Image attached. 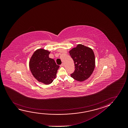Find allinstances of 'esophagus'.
<instances>
[{
  "mask_svg": "<svg viewBox=\"0 0 128 128\" xmlns=\"http://www.w3.org/2000/svg\"><path fill=\"white\" fill-rule=\"evenodd\" d=\"M64 66V64L63 63H62L61 65H60V67H62Z\"/></svg>",
  "mask_w": 128,
  "mask_h": 128,
  "instance_id": "esophagus-1",
  "label": "esophagus"
}]
</instances>
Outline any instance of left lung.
Here are the masks:
<instances>
[{
    "instance_id": "1",
    "label": "left lung",
    "mask_w": 128,
    "mask_h": 128,
    "mask_svg": "<svg viewBox=\"0 0 128 128\" xmlns=\"http://www.w3.org/2000/svg\"><path fill=\"white\" fill-rule=\"evenodd\" d=\"M74 60L75 71L71 74L72 78L78 81H83L89 78L95 66L94 54L93 50L81 44L70 51Z\"/></svg>"
}]
</instances>
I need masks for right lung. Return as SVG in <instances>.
Returning a JSON list of instances; mask_svg holds the SVG:
<instances>
[{
  "label": "right lung",
  "mask_w": 128,
  "mask_h": 128,
  "mask_svg": "<svg viewBox=\"0 0 128 128\" xmlns=\"http://www.w3.org/2000/svg\"><path fill=\"white\" fill-rule=\"evenodd\" d=\"M50 52L44 49L37 50L29 62V67L32 75L40 82L51 84L56 77L60 67L54 60L49 57Z\"/></svg>",
  "instance_id": "right-lung-1"
}]
</instances>
